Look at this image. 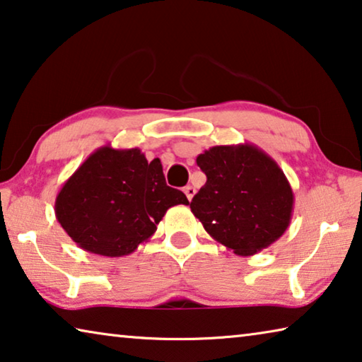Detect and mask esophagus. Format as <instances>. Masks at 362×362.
Returning <instances> with one entry per match:
<instances>
[{
    "label": "esophagus",
    "instance_id": "esophagus-1",
    "mask_svg": "<svg viewBox=\"0 0 362 362\" xmlns=\"http://www.w3.org/2000/svg\"><path fill=\"white\" fill-rule=\"evenodd\" d=\"M183 192H185V194H187V198L190 199H193V197H194V193H197V190H194V187H192V185H187L185 188H183Z\"/></svg>",
    "mask_w": 362,
    "mask_h": 362
}]
</instances>
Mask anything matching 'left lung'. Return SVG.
<instances>
[{
	"label": "left lung",
	"instance_id": "left-lung-1",
	"mask_svg": "<svg viewBox=\"0 0 362 362\" xmlns=\"http://www.w3.org/2000/svg\"><path fill=\"white\" fill-rule=\"evenodd\" d=\"M208 180L190 208L212 238L238 256L256 255L282 237L293 190L279 164L259 148L212 146L197 158Z\"/></svg>",
	"mask_w": 362,
	"mask_h": 362
}]
</instances>
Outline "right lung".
<instances>
[{"label":"right lung","instance_id":"right-lung-1","mask_svg":"<svg viewBox=\"0 0 362 362\" xmlns=\"http://www.w3.org/2000/svg\"><path fill=\"white\" fill-rule=\"evenodd\" d=\"M188 204L165 183L163 164L139 148L101 146L83 160L57 193L56 219L88 253L127 256L156 232L165 211Z\"/></svg>","mask_w":362,"mask_h":362}]
</instances>
